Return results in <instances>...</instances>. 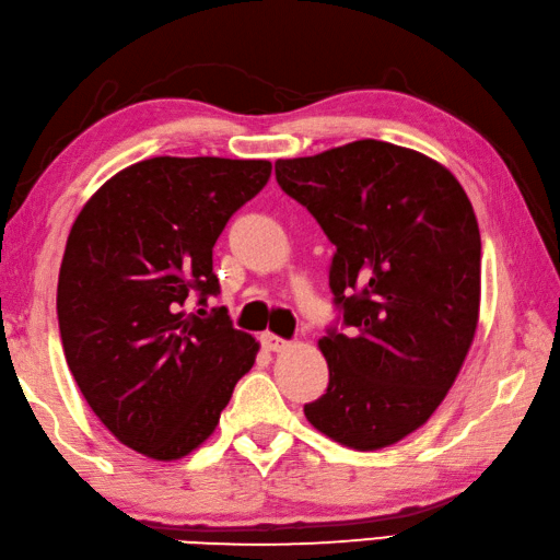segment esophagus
<instances>
[{"mask_svg":"<svg viewBox=\"0 0 560 560\" xmlns=\"http://www.w3.org/2000/svg\"><path fill=\"white\" fill-rule=\"evenodd\" d=\"M260 346H264L266 350L280 352V350L288 348V340L280 338V336H276V334H270V330H266V334H260Z\"/></svg>","mask_w":560,"mask_h":560,"instance_id":"34e87169","label":"esophagus"}]
</instances>
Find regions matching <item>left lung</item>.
<instances>
[{
    "label": "left lung",
    "mask_w": 560,
    "mask_h": 560,
    "mask_svg": "<svg viewBox=\"0 0 560 560\" xmlns=\"http://www.w3.org/2000/svg\"><path fill=\"white\" fill-rule=\"evenodd\" d=\"M276 178L336 246L338 318L318 340L328 389L304 416L352 450L386 447L435 413L471 348L481 300L471 202L447 168L382 140L280 159Z\"/></svg>",
    "instance_id": "left-lung-1"
}]
</instances>
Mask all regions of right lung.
<instances>
[{
    "instance_id": "add662e5",
    "label": "right lung",
    "mask_w": 560,
    "mask_h": 560,
    "mask_svg": "<svg viewBox=\"0 0 560 560\" xmlns=\"http://www.w3.org/2000/svg\"><path fill=\"white\" fill-rule=\"evenodd\" d=\"M270 162L154 156L122 168L79 212L57 280L67 364L91 410L130 450L180 459L212 435L258 343L226 310L212 246L268 184ZM199 296L202 311L185 304Z\"/></svg>"
}]
</instances>
